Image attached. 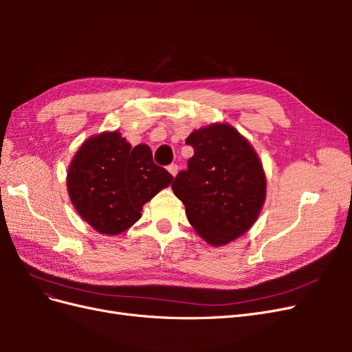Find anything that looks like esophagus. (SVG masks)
Returning a JSON list of instances; mask_svg holds the SVG:
<instances>
[{"label":"esophagus","instance_id":"34e87169","mask_svg":"<svg viewBox=\"0 0 352 352\" xmlns=\"http://www.w3.org/2000/svg\"><path fill=\"white\" fill-rule=\"evenodd\" d=\"M167 170L170 172V175H172V176H176V175H177V170H179V167H177V164H170V166H167Z\"/></svg>","mask_w":352,"mask_h":352}]
</instances>
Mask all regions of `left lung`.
<instances>
[{"instance_id": "8db88e82", "label": "left lung", "mask_w": 352, "mask_h": 352, "mask_svg": "<svg viewBox=\"0 0 352 352\" xmlns=\"http://www.w3.org/2000/svg\"><path fill=\"white\" fill-rule=\"evenodd\" d=\"M188 168L172 189L184 202L190 225L211 245H225L247 232L265 198V176L250 142L229 124L194 131Z\"/></svg>"}]
</instances>
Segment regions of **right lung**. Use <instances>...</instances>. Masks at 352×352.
<instances>
[{"instance_id": "obj_1", "label": "right lung", "mask_w": 352, "mask_h": 352, "mask_svg": "<svg viewBox=\"0 0 352 352\" xmlns=\"http://www.w3.org/2000/svg\"><path fill=\"white\" fill-rule=\"evenodd\" d=\"M173 176L153 162L150 146H132L119 132H105L85 142L67 173L74 208L105 235L129 229L146 204Z\"/></svg>"}]
</instances>
